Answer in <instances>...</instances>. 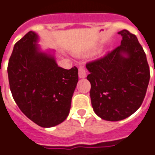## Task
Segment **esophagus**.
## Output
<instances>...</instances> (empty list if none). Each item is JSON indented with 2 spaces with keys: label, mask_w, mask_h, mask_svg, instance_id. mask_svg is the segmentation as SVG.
I'll list each match as a JSON object with an SVG mask.
<instances>
[{
  "label": "esophagus",
  "mask_w": 155,
  "mask_h": 155,
  "mask_svg": "<svg viewBox=\"0 0 155 155\" xmlns=\"http://www.w3.org/2000/svg\"><path fill=\"white\" fill-rule=\"evenodd\" d=\"M87 76V69L84 66H80L79 68V77L80 79H84Z\"/></svg>",
  "instance_id": "esophagus-1"
}]
</instances>
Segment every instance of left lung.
Here are the masks:
<instances>
[{"label": "left lung", "mask_w": 155, "mask_h": 155, "mask_svg": "<svg viewBox=\"0 0 155 155\" xmlns=\"http://www.w3.org/2000/svg\"><path fill=\"white\" fill-rule=\"evenodd\" d=\"M118 34L122 36L120 46L86 65L94 111L109 121L133 114L143 103L150 80L146 54L136 36L127 30Z\"/></svg>", "instance_id": "1"}]
</instances>
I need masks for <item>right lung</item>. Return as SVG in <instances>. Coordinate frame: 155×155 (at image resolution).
<instances>
[{"instance_id": "obj_1", "label": "right lung", "mask_w": 155, "mask_h": 155, "mask_svg": "<svg viewBox=\"0 0 155 155\" xmlns=\"http://www.w3.org/2000/svg\"><path fill=\"white\" fill-rule=\"evenodd\" d=\"M38 40L30 31L15 44L8 65L9 86L23 114L38 125L51 128L69 114L78 68L59 67L54 51L41 50Z\"/></svg>"}]
</instances>
